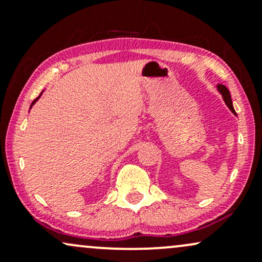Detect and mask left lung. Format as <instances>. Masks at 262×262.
I'll use <instances>...</instances> for the list:
<instances>
[{"instance_id":"obj_1","label":"left lung","mask_w":262,"mask_h":262,"mask_svg":"<svg viewBox=\"0 0 262 262\" xmlns=\"http://www.w3.org/2000/svg\"><path fill=\"white\" fill-rule=\"evenodd\" d=\"M217 89H218V92H220V94L222 95L224 103H226V105L228 106V109L233 114H234L235 116H238V115H236L235 110H234V106H233V101H232V98H230V93H229L228 88H227L226 85H223V84H218L217 85Z\"/></svg>"}]
</instances>
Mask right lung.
I'll return each mask as SVG.
<instances>
[{"label":"right lung","mask_w":262,"mask_h":262,"mask_svg":"<svg viewBox=\"0 0 262 262\" xmlns=\"http://www.w3.org/2000/svg\"><path fill=\"white\" fill-rule=\"evenodd\" d=\"M42 92H44V91H42ZM42 92H41V93H40V95H39V97H38V98H36V99H35V100H34V101H33V103H32V105H30V107H32V106H33V105H34V104H35V103H36V101H38V100H39V98H40V97H41V94H42Z\"/></svg>","instance_id":"add662e5"}]
</instances>
